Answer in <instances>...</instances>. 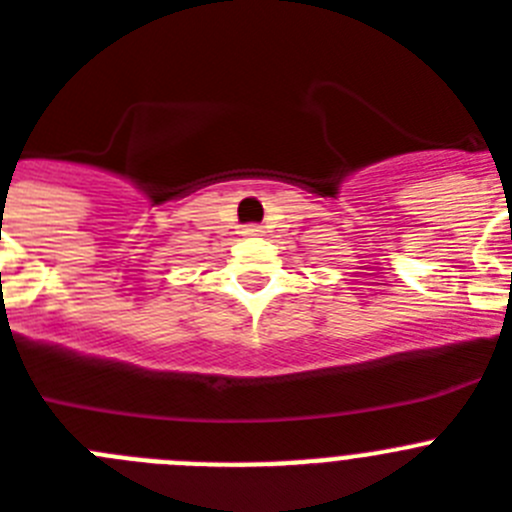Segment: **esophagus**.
I'll list each match as a JSON object with an SVG mask.
<instances>
[{
  "instance_id": "34e87169",
  "label": "esophagus",
  "mask_w": 512,
  "mask_h": 512,
  "mask_svg": "<svg viewBox=\"0 0 512 512\" xmlns=\"http://www.w3.org/2000/svg\"><path fill=\"white\" fill-rule=\"evenodd\" d=\"M244 236H263V226H257V223H249L242 229Z\"/></svg>"
}]
</instances>
